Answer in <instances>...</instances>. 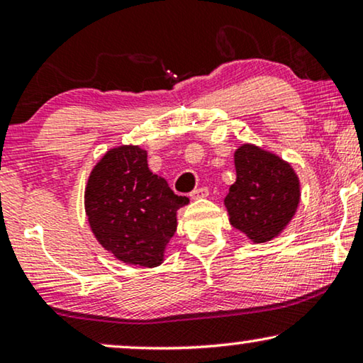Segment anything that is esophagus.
Instances as JSON below:
<instances>
[{
  "instance_id": "1",
  "label": "esophagus",
  "mask_w": 363,
  "mask_h": 363,
  "mask_svg": "<svg viewBox=\"0 0 363 363\" xmlns=\"http://www.w3.org/2000/svg\"><path fill=\"white\" fill-rule=\"evenodd\" d=\"M208 196V189L207 187H197L191 192V199H203Z\"/></svg>"
}]
</instances>
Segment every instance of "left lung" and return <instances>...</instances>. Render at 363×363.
<instances>
[{"instance_id": "obj_1", "label": "left lung", "mask_w": 363, "mask_h": 363, "mask_svg": "<svg viewBox=\"0 0 363 363\" xmlns=\"http://www.w3.org/2000/svg\"><path fill=\"white\" fill-rule=\"evenodd\" d=\"M237 181L225 197L230 223L255 243L281 233L299 206V179L293 167L255 145L235 151Z\"/></svg>"}]
</instances>
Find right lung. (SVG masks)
Returning <instances> with one entry per match:
<instances>
[{
    "instance_id": "right-lung-1",
    "label": "right lung",
    "mask_w": 363,
    "mask_h": 363,
    "mask_svg": "<svg viewBox=\"0 0 363 363\" xmlns=\"http://www.w3.org/2000/svg\"><path fill=\"white\" fill-rule=\"evenodd\" d=\"M177 196L152 174L140 146L110 150L94 167L85 187V212L95 238L123 263L155 268L176 232Z\"/></svg>"
}]
</instances>
